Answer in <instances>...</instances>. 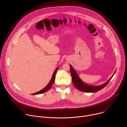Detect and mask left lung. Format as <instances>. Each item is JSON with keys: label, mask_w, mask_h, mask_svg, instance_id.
<instances>
[{"label": "left lung", "mask_w": 127, "mask_h": 127, "mask_svg": "<svg viewBox=\"0 0 127 127\" xmlns=\"http://www.w3.org/2000/svg\"><path fill=\"white\" fill-rule=\"evenodd\" d=\"M70 73L72 76V80L74 85L76 88H77L79 90H80V91L85 92V93H96L99 91V90L102 89L108 84V82L110 81V80L113 77L114 75L116 73V70H115L114 73L113 74L112 76H111V77L109 79L103 84L98 85V86H95V85H88V84L84 83L79 78L76 71L75 70L73 67H72L71 65H70Z\"/></svg>", "instance_id": "1"}]
</instances>
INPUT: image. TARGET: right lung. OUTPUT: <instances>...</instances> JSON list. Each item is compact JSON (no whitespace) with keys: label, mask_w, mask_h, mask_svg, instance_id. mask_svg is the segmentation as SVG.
<instances>
[{"label":"right lung","mask_w":127,"mask_h":127,"mask_svg":"<svg viewBox=\"0 0 127 127\" xmlns=\"http://www.w3.org/2000/svg\"><path fill=\"white\" fill-rule=\"evenodd\" d=\"M58 69V67H57V68L55 69V70L54 71V73H53V75H52V78H51V79L50 81V82H49V83L46 85V86L45 87H44V88L43 89H42V90H40L39 92H37V93H35L33 94H32V95H39V94H41L44 93H45V92H47L48 90H49L50 89V88L52 87V86L53 85V83H54V81H55V75H56V72H57V71Z\"/></svg>","instance_id":"1"}]
</instances>
